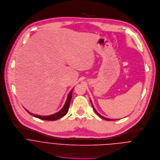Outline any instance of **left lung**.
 <instances>
[{"instance_id":"left-lung-1","label":"left lung","mask_w":160,"mask_h":160,"mask_svg":"<svg viewBox=\"0 0 160 160\" xmlns=\"http://www.w3.org/2000/svg\"><path fill=\"white\" fill-rule=\"evenodd\" d=\"M91 105H92V108H93V110H94V111L95 112V113H97L100 117H101L102 118H103V119H105V120H111V119H108V118H105V117H102V115H100L97 111H96V110H95V108H94V107H93V105H92V102H91Z\"/></svg>"}]
</instances>
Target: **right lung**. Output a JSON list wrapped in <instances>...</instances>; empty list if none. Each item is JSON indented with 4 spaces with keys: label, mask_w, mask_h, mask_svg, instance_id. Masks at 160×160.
<instances>
[{
    "label": "right lung",
    "mask_w": 160,
    "mask_h": 160,
    "mask_svg": "<svg viewBox=\"0 0 160 160\" xmlns=\"http://www.w3.org/2000/svg\"><path fill=\"white\" fill-rule=\"evenodd\" d=\"M72 90L71 91V92L69 93L68 97V99L66 100V102L63 106V107L62 108L61 110H60L58 112L53 114L52 115H49V116H40V115H35L33 113H31L29 112H28V110H26L29 114H31V115H33L35 117L38 118L40 119H42V120H51V121H53V120H58L62 117H63L64 115H66L68 112L69 108V105H70V102L72 98Z\"/></svg>",
    "instance_id": "right-lung-1"
}]
</instances>
